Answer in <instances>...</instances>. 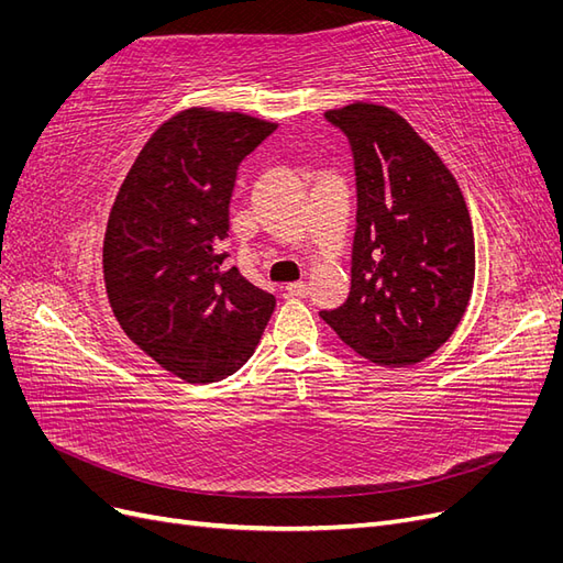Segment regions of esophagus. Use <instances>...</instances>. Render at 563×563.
<instances>
[{"mask_svg": "<svg viewBox=\"0 0 563 563\" xmlns=\"http://www.w3.org/2000/svg\"><path fill=\"white\" fill-rule=\"evenodd\" d=\"M286 294L291 298H305L310 294V286L305 282H294V284H286Z\"/></svg>", "mask_w": 563, "mask_h": 563, "instance_id": "esophagus-1", "label": "esophagus"}]
</instances>
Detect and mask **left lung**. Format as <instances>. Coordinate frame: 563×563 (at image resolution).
I'll list each match as a JSON object with an SVG mask.
<instances>
[{
	"mask_svg": "<svg viewBox=\"0 0 563 563\" xmlns=\"http://www.w3.org/2000/svg\"><path fill=\"white\" fill-rule=\"evenodd\" d=\"M354 152L352 291L321 319L364 360L401 368L434 354L463 321L474 230L457 180L401 114L378 103L327 110Z\"/></svg>",
	"mask_w": 563,
	"mask_h": 563,
	"instance_id": "obj_1",
	"label": "left lung"
}]
</instances>
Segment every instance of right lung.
Wrapping results in <instances>:
<instances>
[{"mask_svg": "<svg viewBox=\"0 0 563 563\" xmlns=\"http://www.w3.org/2000/svg\"><path fill=\"white\" fill-rule=\"evenodd\" d=\"M277 129L244 112L187 108L150 135L119 187L103 277L119 327L185 383H218L261 343L275 296L225 267L242 159Z\"/></svg>", "mask_w": 563, "mask_h": 563, "instance_id": "1", "label": "right lung"}]
</instances>
